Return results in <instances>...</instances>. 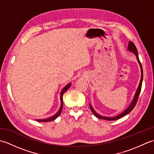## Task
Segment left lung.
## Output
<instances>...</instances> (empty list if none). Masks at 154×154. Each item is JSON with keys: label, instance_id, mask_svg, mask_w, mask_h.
I'll use <instances>...</instances> for the list:
<instances>
[{"label": "left lung", "instance_id": "8db88e82", "mask_svg": "<svg viewBox=\"0 0 154 154\" xmlns=\"http://www.w3.org/2000/svg\"><path fill=\"white\" fill-rule=\"evenodd\" d=\"M128 50L132 52V53L134 54L136 56L137 60H138V62H139V64L140 65V68H141V79H140V82L139 83V86L138 87V89H137L136 92L135 93V95L134 97V99L132 102L130 104V105L127 108V109L124 111L123 112H122L121 114H120L119 115H118L116 116H114V117H106V116H101L99 115V114H97L95 110L93 109V108L92 107V106L91 105L89 104V106H90V109L92 111V112L93 113V114L94 116H95L97 118L99 119H103V120H116L118 119H120V118H122L123 116H126V114H129L131 111L133 110L134 108L136 106L137 101H138V97L140 95V91H141V89H142V81H143V70H142V64L140 63V60H139V57H138V51H137V49L136 47L135 46L134 44L132 42H129V44H128Z\"/></svg>", "mask_w": 154, "mask_h": 154}]
</instances>
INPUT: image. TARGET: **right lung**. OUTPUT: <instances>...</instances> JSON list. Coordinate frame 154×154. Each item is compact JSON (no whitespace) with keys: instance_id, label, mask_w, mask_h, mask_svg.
Returning <instances> with one entry per match:
<instances>
[{"instance_id":"obj_1","label":"right lung","mask_w":154,"mask_h":154,"mask_svg":"<svg viewBox=\"0 0 154 154\" xmlns=\"http://www.w3.org/2000/svg\"><path fill=\"white\" fill-rule=\"evenodd\" d=\"M70 86H71V83L67 85L63 88V90L61 91V96H60V99H61V104L60 109V110H59L58 112H57L56 114H55L54 116H51V117H50V118H48V119H42V120L38 119V120H36L38 121V122H50V121L54 120L55 119H56L60 115V114H61V111H62V109H63V93L65 92V91H67V90L69 89V88L70 87Z\"/></svg>"}]
</instances>
